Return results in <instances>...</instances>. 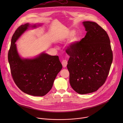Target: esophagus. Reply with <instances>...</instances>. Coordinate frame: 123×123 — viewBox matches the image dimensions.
Wrapping results in <instances>:
<instances>
[{
  "label": "esophagus",
  "instance_id": "34e87169",
  "mask_svg": "<svg viewBox=\"0 0 123 123\" xmlns=\"http://www.w3.org/2000/svg\"><path fill=\"white\" fill-rule=\"evenodd\" d=\"M62 66L64 68V67H66L67 66V65L68 64V62H67V61L65 60H63L62 62Z\"/></svg>",
  "mask_w": 123,
  "mask_h": 123
}]
</instances>
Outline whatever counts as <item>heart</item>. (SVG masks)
I'll return each mask as SVG.
<instances>
[{
    "label": "heart",
    "mask_w": 123,
    "mask_h": 123,
    "mask_svg": "<svg viewBox=\"0 0 123 123\" xmlns=\"http://www.w3.org/2000/svg\"><path fill=\"white\" fill-rule=\"evenodd\" d=\"M74 34H75V31H74V30L70 31V32H69V34L68 35L67 37H72V36H73L74 35ZM78 40H79V37H76V38L75 39L74 41H75V42H77V41H78Z\"/></svg>",
    "instance_id": "b5f03b06"
}]
</instances>
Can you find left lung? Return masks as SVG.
Wrapping results in <instances>:
<instances>
[{
    "label": "left lung",
    "instance_id": "1",
    "mask_svg": "<svg viewBox=\"0 0 123 123\" xmlns=\"http://www.w3.org/2000/svg\"><path fill=\"white\" fill-rule=\"evenodd\" d=\"M82 24L86 35L66 52L70 56L67 67L70 86L77 93L86 94L97 91L105 83L113 53L108 35L100 26L90 21Z\"/></svg>",
    "mask_w": 123,
    "mask_h": 123
}]
</instances>
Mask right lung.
Segmentation results:
<instances>
[{
  "mask_svg": "<svg viewBox=\"0 0 123 123\" xmlns=\"http://www.w3.org/2000/svg\"><path fill=\"white\" fill-rule=\"evenodd\" d=\"M41 25L26 23L20 26L12 37L8 53L11 73L16 84L24 93L34 96H43L48 93L62 68L58 56L43 52L33 58H23L18 53L15 43L20 37L30 28Z\"/></svg>",
  "mask_w": 123,
  "mask_h": 123,
  "instance_id": "add662e5",
  "label": "right lung"
}]
</instances>
